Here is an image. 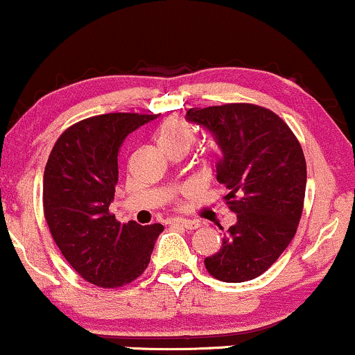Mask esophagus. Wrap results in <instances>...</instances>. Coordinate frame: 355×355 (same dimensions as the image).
<instances>
[{
	"mask_svg": "<svg viewBox=\"0 0 355 355\" xmlns=\"http://www.w3.org/2000/svg\"><path fill=\"white\" fill-rule=\"evenodd\" d=\"M173 227H180V229H187V230H195L200 227V223L197 220H187V218H172L170 220Z\"/></svg>",
	"mask_w": 355,
	"mask_h": 355,
	"instance_id": "obj_1",
	"label": "esophagus"
}]
</instances>
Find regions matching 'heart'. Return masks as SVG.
I'll use <instances>...</instances> for the list:
<instances>
[{"mask_svg":"<svg viewBox=\"0 0 355 355\" xmlns=\"http://www.w3.org/2000/svg\"><path fill=\"white\" fill-rule=\"evenodd\" d=\"M193 138V130L183 118H170L157 132V141L165 153H172L175 150L189 152Z\"/></svg>","mask_w":355,"mask_h":355,"instance_id":"heart-1","label":"heart"}]
</instances>
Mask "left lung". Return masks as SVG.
Returning a JSON list of instances; mask_svg holds the SVG:
<instances>
[{
  "label": "left lung",
  "mask_w": 355,
  "mask_h": 355,
  "mask_svg": "<svg viewBox=\"0 0 355 355\" xmlns=\"http://www.w3.org/2000/svg\"><path fill=\"white\" fill-rule=\"evenodd\" d=\"M187 120L217 140V180L237 214L205 267L222 282H247L274 266L299 227L307 183L302 146L282 118L259 105L190 108Z\"/></svg>",
  "instance_id": "obj_1"
}]
</instances>
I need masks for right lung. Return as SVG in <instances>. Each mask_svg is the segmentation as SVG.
<instances>
[{
    "label": "right lung",
    "mask_w": 355,
    "mask_h": 355,
    "mask_svg": "<svg viewBox=\"0 0 355 355\" xmlns=\"http://www.w3.org/2000/svg\"><path fill=\"white\" fill-rule=\"evenodd\" d=\"M158 115L105 113L61 133L43 177V211L51 237L81 279L101 288L133 282L150 263L162 223H120L110 214L125 138Z\"/></svg>",
    "instance_id": "right-lung-1"
}]
</instances>
